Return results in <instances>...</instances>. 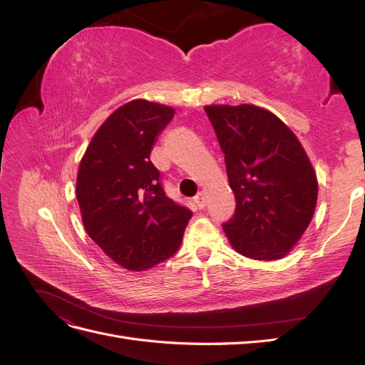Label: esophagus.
I'll use <instances>...</instances> for the list:
<instances>
[{
	"label": "esophagus",
	"instance_id": "1",
	"mask_svg": "<svg viewBox=\"0 0 365 365\" xmlns=\"http://www.w3.org/2000/svg\"><path fill=\"white\" fill-rule=\"evenodd\" d=\"M193 201H195V205H196L197 208H204V207H205V204H207L204 193H200V195H197Z\"/></svg>",
	"mask_w": 365,
	"mask_h": 365
}]
</instances>
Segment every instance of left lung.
Wrapping results in <instances>:
<instances>
[{"label": "left lung", "instance_id": "8db88e82", "mask_svg": "<svg viewBox=\"0 0 365 365\" xmlns=\"http://www.w3.org/2000/svg\"><path fill=\"white\" fill-rule=\"evenodd\" d=\"M236 197L222 228L231 245L254 260L286 256L315 212L318 182L294 132L252 105L205 106Z\"/></svg>", "mask_w": 365, "mask_h": 365}]
</instances>
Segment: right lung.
Listing matches in <instances>:
<instances>
[{
  "mask_svg": "<svg viewBox=\"0 0 365 365\" xmlns=\"http://www.w3.org/2000/svg\"><path fill=\"white\" fill-rule=\"evenodd\" d=\"M173 114L148 101L120 106L98 128L79 165L76 196L86 233L129 271L172 257L192 217L189 208L165 195L150 161Z\"/></svg>",
  "mask_w": 365,
  "mask_h": 365,
  "instance_id": "right-lung-1",
  "label": "right lung"
}]
</instances>
